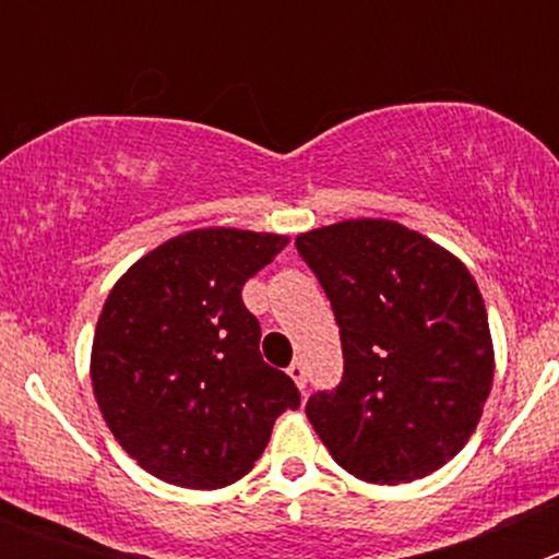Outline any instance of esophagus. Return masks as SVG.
Wrapping results in <instances>:
<instances>
[{"label": "esophagus", "instance_id": "34e87169", "mask_svg": "<svg viewBox=\"0 0 559 559\" xmlns=\"http://www.w3.org/2000/svg\"><path fill=\"white\" fill-rule=\"evenodd\" d=\"M288 374H290V378H294L296 386H299L305 392V386H308V369H305L302 360H294V364H290V367H288Z\"/></svg>", "mask_w": 559, "mask_h": 559}]
</instances>
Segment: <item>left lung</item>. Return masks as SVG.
<instances>
[{"label":"left lung","instance_id":"8db88e82","mask_svg":"<svg viewBox=\"0 0 559 559\" xmlns=\"http://www.w3.org/2000/svg\"><path fill=\"white\" fill-rule=\"evenodd\" d=\"M341 330L344 378L305 406L330 456L369 484H403L456 456L490 397L487 308L459 257L397 221L296 237Z\"/></svg>","mask_w":559,"mask_h":559}]
</instances>
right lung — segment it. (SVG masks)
I'll return each instance as SVG.
<instances>
[{
    "label": "right lung",
    "instance_id": "1",
    "mask_svg": "<svg viewBox=\"0 0 559 559\" xmlns=\"http://www.w3.org/2000/svg\"><path fill=\"white\" fill-rule=\"evenodd\" d=\"M288 246L269 231L192 229L117 280L97 319L92 389L106 426L142 471L218 490L254 467L299 389L260 355L246 280Z\"/></svg>",
    "mask_w": 559,
    "mask_h": 559
}]
</instances>
